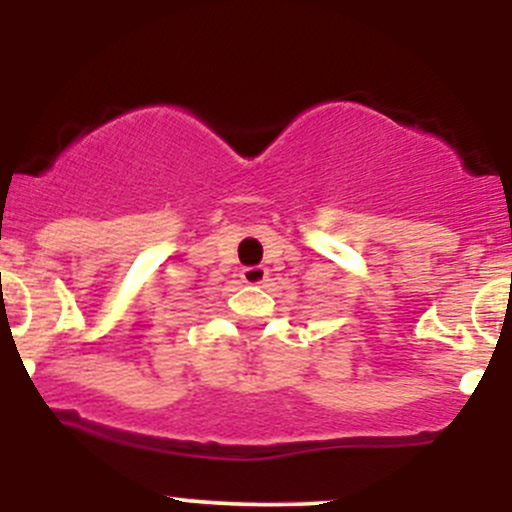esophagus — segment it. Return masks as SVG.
Wrapping results in <instances>:
<instances>
[{
    "label": "esophagus",
    "mask_w": 512,
    "mask_h": 512,
    "mask_svg": "<svg viewBox=\"0 0 512 512\" xmlns=\"http://www.w3.org/2000/svg\"><path fill=\"white\" fill-rule=\"evenodd\" d=\"M240 276H243V281L248 286H262L264 281L269 279V269L267 267H245Z\"/></svg>",
    "instance_id": "1"
}]
</instances>
